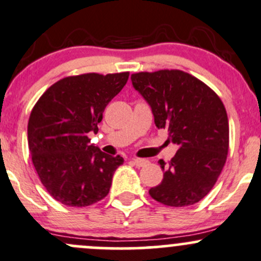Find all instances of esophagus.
<instances>
[{"mask_svg": "<svg viewBox=\"0 0 261 261\" xmlns=\"http://www.w3.org/2000/svg\"><path fill=\"white\" fill-rule=\"evenodd\" d=\"M133 162L135 163L136 166H139V167H142V166H145V165H147V160H145V159H133Z\"/></svg>", "mask_w": 261, "mask_h": 261, "instance_id": "1", "label": "esophagus"}]
</instances>
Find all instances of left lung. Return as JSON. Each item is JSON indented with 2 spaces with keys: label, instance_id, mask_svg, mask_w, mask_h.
I'll use <instances>...</instances> for the list:
<instances>
[{
  "label": "left lung",
  "instance_id": "obj_1",
  "mask_svg": "<svg viewBox=\"0 0 261 261\" xmlns=\"http://www.w3.org/2000/svg\"><path fill=\"white\" fill-rule=\"evenodd\" d=\"M135 90L150 105L159 128L178 146L170 162L160 160L163 179L148 193L170 207L192 205L216 185L229 148L227 111L210 87L182 70L131 75Z\"/></svg>",
  "mask_w": 261,
  "mask_h": 261
}]
</instances>
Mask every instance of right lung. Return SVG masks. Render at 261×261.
Listing matches in <instances>:
<instances>
[{
	"instance_id": "obj_1",
	"label": "right lung",
	"mask_w": 261,
	"mask_h": 261,
	"mask_svg": "<svg viewBox=\"0 0 261 261\" xmlns=\"http://www.w3.org/2000/svg\"><path fill=\"white\" fill-rule=\"evenodd\" d=\"M128 73L68 76L45 90L28 121V147L48 193L62 204L87 207L108 196L124 163L90 145L102 113L121 91Z\"/></svg>"
}]
</instances>
